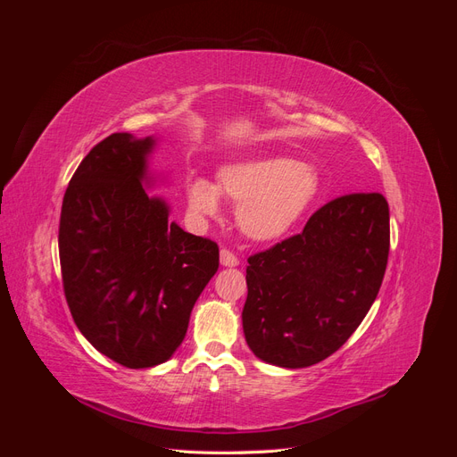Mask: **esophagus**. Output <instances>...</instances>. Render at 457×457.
<instances>
[{"mask_svg": "<svg viewBox=\"0 0 457 457\" xmlns=\"http://www.w3.org/2000/svg\"><path fill=\"white\" fill-rule=\"evenodd\" d=\"M219 257H220V265H223V267H238V257L234 255L232 252L220 250Z\"/></svg>", "mask_w": 457, "mask_h": 457, "instance_id": "esophagus-1", "label": "esophagus"}]
</instances>
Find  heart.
I'll return each instance as SVG.
<instances>
[{
	"instance_id": "1",
	"label": "heart",
	"mask_w": 457,
	"mask_h": 457,
	"mask_svg": "<svg viewBox=\"0 0 457 457\" xmlns=\"http://www.w3.org/2000/svg\"><path fill=\"white\" fill-rule=\"evenodd\" d=\"M316 192L318 175L309 163L269 156L225 163L217 185L204 177L190 179L187 204L196 217H215L220 195L237 204V223L247 238L272 242L292 230Z\"/></svg>"
}]
</instances>
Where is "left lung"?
Instances as JSON below:
<instances>
[{"mask_svg": "<svg viewBox=\"0 0 457 457\" xmlns=\"http://www.w3.org/2000/svg\"><path fill=\"white\" fill-rule=\"evenodd\" d=\"M386 257L389 204L381 195L328 202L297 237L247 259V347L289 370L334 354L376 301Z\"/></svg>", "mask_w": 457, "mask_h": 457, "instance_id": "left-lung-1", "label": "left lung"}]
</instances>
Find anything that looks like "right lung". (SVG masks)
<instances>
[{"label": "right lung", "mask_w": 457, "mask_h": 457, "mask_svg": "<svg viewBox=\"0 0 457 457\" xmlns=\"http://www.w3.org/2000/svg\"><path fill=\"white\" fill-rule=\"evenodd\" d=\"M160 137L112 133L79 163L61 212L59 253L72 318L93 347L126 368L170 361L192 307L219 269L215 242L170 219L148 190Z\"/></svg>", "instance_id": "right-lung-1"}]
</instances>
